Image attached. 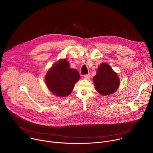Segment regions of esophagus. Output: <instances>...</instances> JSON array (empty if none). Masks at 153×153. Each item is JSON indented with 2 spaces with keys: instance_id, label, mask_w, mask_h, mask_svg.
<instances>
[{
  "instance_id": "obj_1",
  "label": "esophagus",
  "mask_w": 153,
  "mask_h": 153,
  "mask_svg": "<svg viewBox=\"0 0 153 153\" xmlns=\"http://www.w3.org/2000/svg\"><path fill=\"white\" fill-rule=\"evenodd\" d=\"M90 74H85V75H84V76H83V77H84V79H89L90 78Z\"/></svg>"
}]
</instances>
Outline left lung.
<instances>
[{
  "mask_svg": "<svg viewBox=\"0 0 153 153\" xmlns=\"http://www.w3.org/2000/svg\"><path fill=\"white\" fill-rule=\"evenodd\" d=\"M93 82L97 91L103 96L115 92L120 82L117 74L106 63H103L99 67L97 74L93 77Z\"/></svg>",
  "mask_w": 153,
  "mask_h": 153,
  "instance_id": "left-lung-1",
  "label": "left lung"
}]
</instances>
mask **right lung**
Masks as SVG:
<instances>
[{"label": "right lung", "instance_id": "1", "mask_svg": "<svg viewBox=\"0 0 153 153\" xmlns=\"http://www.w3.org/2000/svg\"><path fill=\"white\" fill-rule=\"evenodd\" d=\"M79 79V72L71 69L69 62L65 59L57 62L50 69L45 77V83L54 94L65 97L70 94Z\"/></svg>", "mask_w": 153, "mask_h": 153}]
</instances>
